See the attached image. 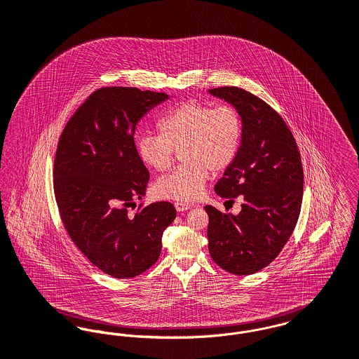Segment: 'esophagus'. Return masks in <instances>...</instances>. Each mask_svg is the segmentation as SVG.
I'll use <instances>...</instances> for the list:
<instances>
[{
    "instance_id": "34e87169",
    "label": "esophagus",
    "mask_w": 359,
    "mask_h": 359,
    "mask_svg": "<svg viewBox=\"0 0 359 359\" xmlns=\"http://www.w3.org/2000/svg\"><path fill=\"white\" fill-rule=\"evenodd\" d=\"M175 209L179 211V212H180V211L189 210V209H191V205H189V203H182V202H176V203H175Z\"/></svg>"
}]
</instances>
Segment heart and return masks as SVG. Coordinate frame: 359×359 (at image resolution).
<instances>
[{
  "label": "heart",
  "mask_w": 359,
  "mask_h": 359,
  "mask_svg": "<svg viewBox=\"0 0 359 359\" xmlns=\"http://www.w3.org/2000/svg\"><path fill=\"white\" fill-rule=\"evenodd\" d=\"M160 134H144L137 141L140 158L156 170L170 167L180 149L182 165L154 184L158 196L176 202L198 199L211 173L229 168L243 140V119L232 106L212 107L184 102L157 123Z\"/></svg>",
  "instance_id": "obj_1"
}]
</instances>
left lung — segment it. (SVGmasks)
Instances as JSON below:
<instances>
[{
	"mask_svg": "<svg viewBox=\"0 0 359 359\" xmlns=\"http://www.w3.org/2000/svg\"><path fill=\"white\" fill-rule=\"evenodd\" d=\"M209 93L232 104L243 119V140L232 165L214 190L243 199L237 215L206 206L212 260L234 275L267 267L294 231L301 211L304 172L290 128L280 115L252 93L222 86Z\"/></svg>",
	"mask_w": 359,
	"mask_h": 359,
	"instance_id": "8db88e82",
	"label": "left lung"
}]
</instances>
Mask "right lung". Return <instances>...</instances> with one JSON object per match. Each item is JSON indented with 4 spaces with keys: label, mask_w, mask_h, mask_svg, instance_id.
Returning a JSON list of instances; mask_svg holds the SVG:
<instances>
[{
    "label": "right lung",
    "mask_w": 359,
    "mask_h": 359,
    "mask_svg": "<svg viewBox=\"0 0 359 359\" xmlns=\"http://www.w3.org/2000/svg\"><path fill=\"white\" fill-rule=\"evenodd\" d=\"M168 97L138 88H100L74 112L58 142L54 192L65 229L92 264L114 278L150 269L176 218L169 202L128 212L149 182L134 144L135 127Z\"/></svg>",
    "instance_id": "1"
}]
</instances>
